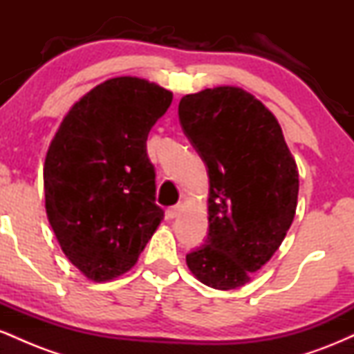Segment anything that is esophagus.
<instances>
[{
	"instance_id": "obj_1",
	"label": "esophagus",
	"mask_w": 354,
	"mask_h": 354,
	"mask_svg": "<svg viewBox=\"0 0 354 354\" xmlns=\"http://www.w3.org/2000/svg\"><path fill=\"white\" fill-rule=\"evenodd\" d=\"M181 211H183V205L181 203H178V205H174L168 209V218H178L181 214Z\"/></svg>"
}]
</instances>
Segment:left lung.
Returning a JSON list of instances; mask_svg holds the SVG:
<instances>
[{
  "mask_svg": "<svg viewBox=\"0 0 354 354\" xmlns=\"http://www.w3.org/2000/svg\"><path fill=\"white\" fill-rule=\"evenodd\" d=\"M178 116L209 176L208 236L186 254V265L206 286L236 290L286 236L298 203V168L278 120L245 89L183 96Z\"/></svg>",
  "mask_w": 354,
  "mask_h": 354,
  "instance_id": "left-lung-1",
  "label": "left lung"
}]
</instances>
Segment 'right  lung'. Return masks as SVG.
Here are the masks:
<instances>
[{
  "mask_svg": "<svg viewBox=\"0 0 354 354\" xmlns=\"http://www.w3.org/2000/svg\"><path fill=\"white\" fill-rule=\"evenodd\" d=\"M171 101L146 80H108L73 104L48 148V219L66 258L93 281L131 270L165 216L146 140Z\"/></svg>",
  "mask_w": 354,
  "mask_h": 354,
  "instance_id": "1",
  "label": "right lung"
}]
</instances>
